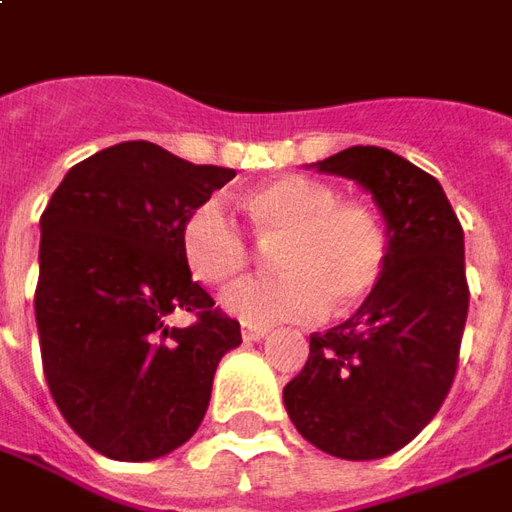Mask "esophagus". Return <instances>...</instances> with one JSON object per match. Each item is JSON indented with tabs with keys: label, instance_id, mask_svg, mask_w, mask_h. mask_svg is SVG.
I'll return each mask as SVG.
<instances>
[{
	"label": "esophagus",
	"instance_id": "esophagus-1",
	"mask_svg": "<svg viewBox=\"0 0 512 512\" xmlns=\"http://www.w3.org/2000/svg\"><path fill=\"white\" fill-rule=\"evenodd\" d=\"M241 333L246 342H260V339L266 336V328H257V325H243Z\"/></svg>",
	"mask_w": 512,
	"mask_h": 512
}]
</instances>
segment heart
Returning a JSON list of instances; mask_svg holds the SVG:
<instances>
[{"label": "heart", "instance_id": "1", "mask_svg": "<svg viewBox=\"0 0 512 512\" xmlns=\"http://www.w3.org/2000/svg\"><path fill=\"white\" fill-rule=\"evenodd\" d=\"M257 241L277 243V277L232 285L221 297L246 325L305 322L328 311H353L381 283L387 269V232L367 204L339 201L336 190L308 176H280L241 198ZM182 252L193 277L221 285L238 277L252 249L221 201H204L184 218Z\"/></svg>", "mask_w": 512, "mask_h": 512}]
</instances>
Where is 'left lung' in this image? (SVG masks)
I'll list each match as a JSON object with an SVG mask.
<instances>
[{
	"label": "left lung",
	"instance_id": "left-lung-1",
	"mask_svg": "<svg viewBox=\"0 0 512 512\" xmlns=\"http://www.w3.org/2000/svg\"><path fill=\"white\" fill-rule=\"evenodd\" d=\"M314 168L373 196L387 224V269L347 322L311 336L283 401L319 451L378 460L412 443L454 384L468 319L462 227L440 182L387 148L353 145Z\"/></svg>",
	"mask_w": 512,
	"mask_h": 512
}]
</instances>
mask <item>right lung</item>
I'll list each match as a JSON object with an SVG mask.
<instances>
[{"instance_id":"1","label":"right lung","mask_w":512,"mask_h":512,"mask_svg":"<svg viewBox=\"0 0 512 512\" xmlns=\"http://www.w3.org/2000/svg\"><path fill=\"white\" fill-rule=\"evenodd\" d=\"M235 170L134 139L69 168L41 215L36 325L64 420L120 462L184 446L210 406L241 325L193 280L182 224ZM176 310L197 314L170 329Z\"/></svg>"}]
</instances>
